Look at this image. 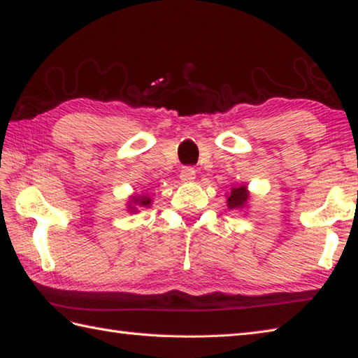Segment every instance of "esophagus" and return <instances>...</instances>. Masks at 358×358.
<instances>
[{
	"mask_svg": "<svg viewBox=\"0 0 358 358\" xmlns=\"http://www.w3.org/2000/svg\"><path fill=\"white\" fill-rule=\"evenodd\" d=\"M180 178L181 181H185V183H189V181H194L195 180V169L191 166H186L181 169L180 172Z\"/></svg>",
	"mask_w": 358,
	"mask_h": 358,
	"instance_id": "obj_1",
	"label": "esophagus"
}]
</instances>
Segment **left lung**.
Wrapping results in <instances>:
<instances>
[{"label": "left lung", "mask_w": 358, "mask_h": 358, "mask_svg": "<svg viewBox=\"0 0 358 358\" xmlns=\"http://www.w3.org/2000/svg\"><path fill=\"white\" fill-rule=\"evenodd\" d=\"M249 200V192L246 186H238V187H232L231 194L227 195V208L229 209H243L246 206V203Z\"/></svg>", "instance_id": "obj_1"}]
</instances>
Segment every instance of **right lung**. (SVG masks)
Masks as SVG:
<instances>
[{
    "instance_id": "obj_1",
    "label": "right lung",
    "mask_w": 358,
    "mask_h": 358,
    "mask_svg": "<svg viewBox=\"0 0 358 358\" xmlns=\"http://www.w3.org/2000/svg\"><path fill=\"white\" fill-rule=\"evenodd\" d=\"M150 203H152V200L146 195H140V196L132 195L131 201H129V204H127V210L129 212H138L140 208H149Z\"/></svg>"
}]
</instances>
